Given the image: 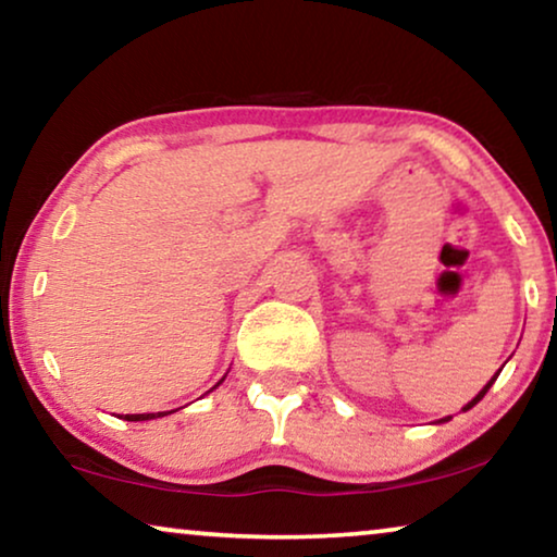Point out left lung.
Instances as JSON below:
<instances>
[{
    "label": "left lung",
    "instance_id": "1",
    "mask_svg": "<svg viewBox=\"0 0 557 557\" xmlns=\"http://www.w3.org/2000/svg\"><path fill=\"white\" fill-rule=\"evenodd\" d=\"M497 375H500V370H497V372H495V377L491 380V383H487V385H485L483 389H480V393H478L475 397H472V400H470L468 405H465V408H462V410H470V408H472V405H478L480 400H483V397H485V393H487V389H491V387H493V383H495V380H497ZM447 420H450V418H443V420H440V422H447Z\"/></svg>",
    "mask_w": 557,
    "mask_h": 557
}]
</instances>
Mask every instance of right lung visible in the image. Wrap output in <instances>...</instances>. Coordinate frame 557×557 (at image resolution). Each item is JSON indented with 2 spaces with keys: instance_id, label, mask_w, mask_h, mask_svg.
<instances>
[{
  "instance_id": "1",
  "label": "right lung",
  "mask_w": 557,
  "mask_h": 557,
  "mask_svg": "<svg viewBox=\"0 0 557 557\" xmlns=\"http://www.w3.org/2000/svg\"><path fill=\"white\" fill-rule=\"evenodd\" d=\"M220 385V383H218ZM214 385V387H218ZM172 412V410H170ZM170 412H145V414H124L122 420H129V422H143V420H154V418H164V414H170Z\"/></svg>"
}]
</instances>
